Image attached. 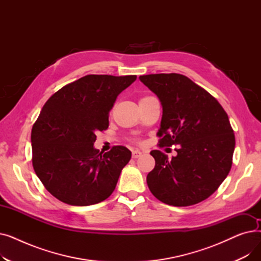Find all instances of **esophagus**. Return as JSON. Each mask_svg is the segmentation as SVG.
<instances>
[{
    "label": "esophagus",
    "mask_w": 261,
    "mask_h": 261,
    "mask_svg": "<svg viewBox=\"0 0 261 261\" xmlns=\"http://www.w3.org/2000/svg\"><path fill=\"white\" fill-rule=\"evenodd\" d=\"M141 155H142V152L139 151V150H134V151L132 152V158H133V159H138V158H140Z\"/></svg>",
    "instance_id": "esophagus-1"
}]
</instances>
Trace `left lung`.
<instances>
[{
  "label": "left lung",
  "mask_w": 261,
  "mask_h": 261,
  "mask_svg": "<svg viewBox=\"0 0 261 261\" xmlns=\"http://www.w3.org/2000/svg\"><path fill=\"white\" fill-rule=\"evenodd\" d=\"M140 80L161 101L160 147L177 145L168 159L152 150L155 166L147 175L152 195L172 206H189L212 196L227 176L235 135L221 105L181 74H150Z\"/></svg>",
  "instance_id": "obj_1"
}]
</instances>
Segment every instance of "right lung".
<instances>
[{
	"instance_id": "add662e5",
	"label": "right lung",
	"mask_w": 261,
	"mask_h": 261,
	"mask_svg": "<svg viewBox=\"0 0 261 261\" xmlns=\"http://www.w3.org/2000/svg\"><path fill=\"white\" fill-rule=\"evenodd\" d=\"M135 75H87L57 91L45 102L32 130L33 166L55 198L74 206L111 196L131 151L94 148L96 133L109 127V112Z\"/></svg>"
}]
</instances>
